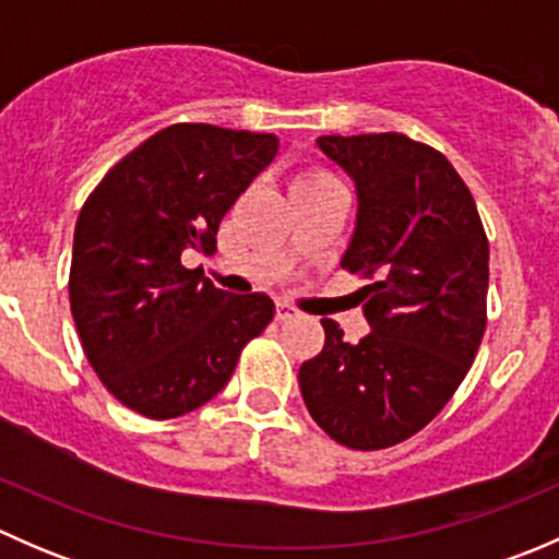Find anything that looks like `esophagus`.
Listing matches in <instances>:
<instances>
[{"label": "esophagus", "instance_id": "obj_1", "mask_svg": "<svg viewBox=\"0 0 559 559\" xmlns=\"http://www.w3.org/2000/svg\"><path fill=\"white\" fill-rule=\"evenodd\" d=\"M297 316H300V311H297V308H292L289 302H278V306H275V319L278 321L297 319Z\"/></svg>", "mask_w": 559, "mask_h": 559}]
</instances>
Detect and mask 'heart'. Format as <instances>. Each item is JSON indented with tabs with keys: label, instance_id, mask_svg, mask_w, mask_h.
I'll return each mask as SVG.
<instances>
[{
	"label": "heart",
	"instance_id": "heart-1",
	"mask_svg": "<svg viewBox=\"0 0 559 559\" xmlns=\"http://www.w3.org/2000/svg\"><path fill=\"white\" fill-rule=\"evenodd\" d=\"M319 175H324V173H306V175H302V178H319Z\"/></svg>",
	"mask_w": 559,
	"mask_h": 559
}]
</instances>
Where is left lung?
<instances>
[{
  "label": "left lung",
  "mask_w": 559,
  "mask_h": 559,
  "mask_svg": "<svg viewBox=\"0 0 559 559\" xmlns=\"http://www.w3.org/2000/svg\"><path fill=\"white\" fill-rule=\"evenodd\" d=\"M316 148L357 189L341 264L373 278L357 292L370 332L348 343L321 319L324 348L297 379L332 441L373 452L419 432L465 379L487 326L489 243L473 194L430 145L384 132L324 134Z\"/></svg>",
  "instance_id": "1"
}]
</instances>
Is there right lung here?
Masks as SVG:
<instances>
[{
	"mask_svg": "<svg viewBox=\"0 0 559 559\" xmlns=\"http://www.w3.org/2000/svg\"><path fill=\"white\" fill-rule=\"evenodd\" d=\"M278 154L275 134L173 123L99 180L75 224L70 308L107 392L148 419L216 397L273 319L262 292L233 295L180 262L216 251L224 213Z\"/></svg>",
	"mask_w": 559,
	"mask_h": 559,
	"instance_id": "obj_1",
	"label": "right lung"
}]
</instances>
